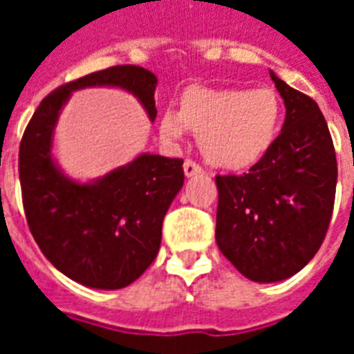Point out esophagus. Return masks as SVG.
<instances>
[{
    "mask_svg": "<svg viewBox=\"0 0 354 354\" xmlns=\"http://www.w3.org/2000/svg\"><path fill=\"white\" fill-rule=\"evenodd\" d=\"M183 172H185V176L191 178V176H196V174H202V167L193 160H185L183 163Z\"/></svg>",
    "mask_w": 354,
    "mask_h": 354,
    "instance_id": "34e87169",
    "label": "esophagus"
}]
</instances>
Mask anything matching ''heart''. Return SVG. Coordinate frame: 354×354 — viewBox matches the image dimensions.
<instances>
[{
  "instance_id": "heart-1",
  "label": "heart",
  "mask_w": 354,
  "mask_h": 354,
  "mask_svg": "<svg viewBox=\"0 0 354 354\" xmlns=\"http://www.w3.org/2000/svg\"><path fill=\"white\" fill-rule=\"evenodd\" d=\"M281 118L279 97L268 88L194 86L182 95L180 112L161 113L160 132L169 141H180L187 130L200 133V149L211 165L242 171L268 154L279 133Z\"/></svg>"
}]
</instances>
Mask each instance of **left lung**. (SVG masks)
Masks as SVG:
<instances>
[{
  "mask_svg": "<svg viewBox=\"0 0 354 354\" xmlns=\"http://www.w3.org/2000/svg\"><path fill=\"white\" fill-rule=\"evenodd\" d=\"M286 108L274 147L242 176H216V244L244 277L275 283L318 253L335 207V145L314 99L270 71Z\"/></svg>",
  "mask_w": 354,
  "mask_h": 354,
  "instance_id": "left-lung-1",
  "label": "left lung"
}]
</instances>
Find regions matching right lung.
<instances>
[{
	"instance_id": "right-lung-1",
	"label": "right lung",
	"mask_w": 354,
	"mask_h": 354,
	"mask_svg": "<svg viewBox=\"0 0 354 354\" xmlns=\"http://www.w3.org/2000/svg\"><path fill=\"white\" fill-rule=\"evenodd\" d=\"M158 79L139 66H113L60 86L40 102L19 143V183L29 230L47 261L80 285L118 290L160 252L161 226L183 185V160L141 154L101 180L79 183L58 171L53 130L71 91L118 86L156 119Z\"/></svg>"
}]
</instances>
